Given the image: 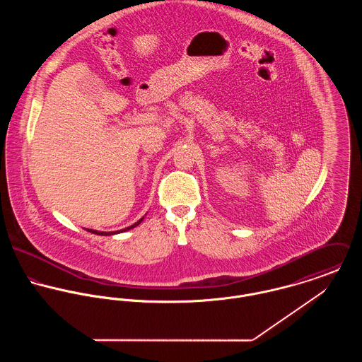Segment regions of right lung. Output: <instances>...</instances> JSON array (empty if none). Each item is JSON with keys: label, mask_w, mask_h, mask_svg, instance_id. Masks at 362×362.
<instances>
[{"label": "right lung", "mask_w": 362, "mask_h": 362, "mask_svg": "<svg viewBox=\"0 0 362 362\" xmlns=\"http://www.w3.org/2000/svg\"><path fill=\"white\" fill-rule=\"evenodd\" d=\"M142 220H144V217H142L141 220H138L136 223H134L132 226H129V227H127V228H124V230H119V231H98V230H89V228H86V230H88L89 233H92V234H98V235H114V234H118V233H122V231H128V230H131V228L139 226Z\"/></svg>", "instance_id": "obj_1"}]
</instances>
